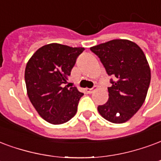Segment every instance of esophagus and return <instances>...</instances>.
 <instances>
[{"mask_svg": "<svg viewBox=\"0 0 161 161\" xmlns=\"http://www.w3.org/2000/svg\"><path fill=\"white\" fill-rule=\"evenodd\" d=\"M96 88H97L96 86H95L94 88H91V89H89V88H87L86 93H87V94H91L92 92H94V90H96Z\"/></svg>", "mask_w": 161, "mask_h": 161, "instance_id": "1", "label": "esophagus"}]
</instances>
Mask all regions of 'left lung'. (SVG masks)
Wrapping results in <instances>:
<instances>
[{"label": "left lung", "mask_w": 161, "mask_h": 161, "mask_svg": "<svg viewBox=\"0 0 161 161\" xmlns=\"http://www.w3.org/2000/svg\"><path fill=\"white\" fill-rule=\"evenodd\" d=\"M109 76L112 86L105 104L98 106L100 114L112 123H125L143 104L151 79L146 56L137 44L115 39L90 47Z\"/></svg>", "instance_id": "8db88e82"}]
</instances>
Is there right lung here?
<instances>
[{
    "label": "right lung",
    "mask_w": 161,
    "mask_h": 161,
    "mask_svg": "<svg viewBox=\"0 0 161 161\" xmlns=\"http://www.w3.org/2000/svg\"><path fill=\"white\" fill-rule=\"evenodd\" d=\"M84 50V47L47 44L36 51L26 65L25 80L30 101L48 123L64 124L77 113L84 94L65 84Z\"/></svg>",
    "instance_id": "add662e5"
}]
</instances>
